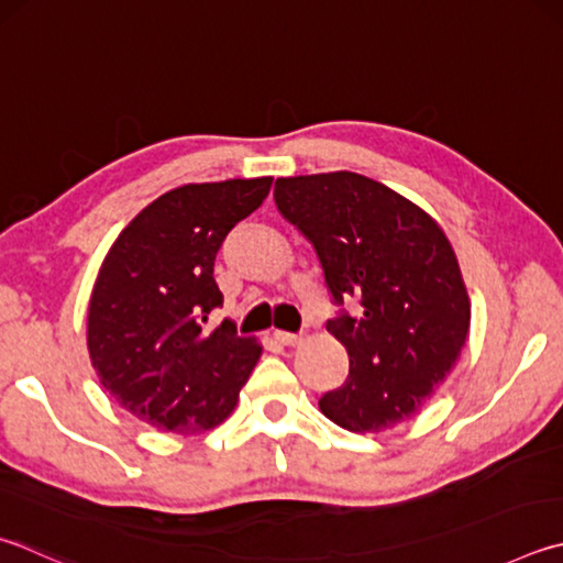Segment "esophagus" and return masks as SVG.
Segmentation results:
<instances>
[{
    "instance_id": "esophagus-1",
    "label": "esophagus",
    "mask_w": 563,
    "mask_h": 563,
    "mask_svg": "<svg viewBox=\"0 0 563 563\" xmlns=\"http://www.w3.org/2000/svg\"><path fill=\"white\" fill-rule=\"evenodd\" d=\"M273 340L275 342H280V344H285V346H295L298 344L302 336L300 334H292V332H283V330H275L273 332Z\"/></svg>"
}]
</instances>
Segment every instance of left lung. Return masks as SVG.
I'll return each mask as SVG.
<instances>
[{
    "mask_svg": "<svg viewBox=\"0 0 563 563\" xmlns=\"http://www.w3.org/2000/svg\"><path fill=\"white\" fill-rule=\"evenodd\" d=\"M273 197L314 246L334 302H362L356 317L327 320L350 376L320 411L352 433L408 421L467 340L470 298L451 241L421 207L356 172L280 177Z\"/></svg>",
    "mask_w": 563,
    "mask_h": 563,
    "instance_id": "obj_1",
    "label": "left lung"
}]
</instances>
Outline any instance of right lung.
<instances>
[{
  "label": "right lung",
  "mask_w": 563,
  "mask_h": 563,
  "mask_svg": "<svg viewBox=\"0 0 563 563\" xmlns=\"http://www.w3.org/2000/svg\"><path fill=\"white\" fill-rule=\"evenodd\" d=\"M273 177L184 184L162 194L112 243L88 305V352L106 391L140 421L201 433L236 408L263 346L203 322L223 295L213 261L261 207Z\"/></svg>",
  "instance_id": "add662e5"
}]
</instances>
